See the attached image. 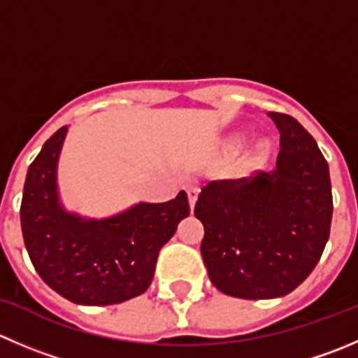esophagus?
Masks as SVG:
<instances>
[{
    "label": "esophagus",
    "mask_w": 358,
    "mask_h": 358,
    "mask_svg": "<svg viewBox=\"0 0 358 358\" xmlns=\"http://www.w3.org/2000/svg\"><path fill=\"white\" fill-rule=\"evenodd\" d=\"M187 196H189L190 208H194V206H196L197 196H199V189H197L196 185H189V187H187Z\"/></svg>",
    "instance_id": "1"
}]
</instances>
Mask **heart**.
<instances>
[{
    "mask_svg": "<svg viewBox=\"0 0 358 358\" xmlns=\"http://www.w3.org/2000/svg\"><path fill=\"white\" fill-rule=\"evenodd\" d=\"M239 145H241V140H236L234 143H232V147H234V148H238ZM267 152H269V145H267V143H260L259 147H257V150H255V155H257V157H264V155H266Z\"/></svg>",
    "mask_w": 358,
    "mask_h": 358,
    "instance_id": "b5f03b06",
    "label": "heart"
}]
</instances>
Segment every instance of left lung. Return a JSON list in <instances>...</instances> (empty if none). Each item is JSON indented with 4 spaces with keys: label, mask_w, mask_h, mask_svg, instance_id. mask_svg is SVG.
<instances>
[{
    "label": "left lung",
    "mask_w": 358,
    "mask_h": 358,
    "mask_svg": "<svg viewBox=\"0 0 358 358\" xmlns=\"http://www.w3.org/2000/svg\"><path fill=\"white\" fill-rule=\"evenodd\" d=\"M280 131L273 171L210 182L196 217L211 283L239 299H275L301 285L320 260L332 220L329 164L317 141L285 113L269 112Z\"/></svg>",
    "instance_id": "left-lung-1"
}]
</instances>
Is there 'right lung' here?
<instances>
[{
	"label": "right lung",
	"instance_id": "obj_1",
	"mask_svg": "<svg viewBox=\"0 0 358 358\" xmlns=\"http://www.w3.org/2000/svg\"><path fill=\"white\" fill-rule=\"evenodd\" d=\"M68 126L52 134L27 169L20 204L24 243L52 290L82 306H108L150 287L159 252L189 217L185 190L168 203H138L106 218L68 211L57 189V162Z\"/></svg>",
	"mask_w": 358,
	"mask_h": 358
}]
</instances>
